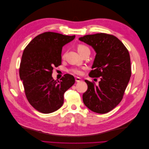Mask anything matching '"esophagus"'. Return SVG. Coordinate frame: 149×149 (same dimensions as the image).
<instances>
[{
  "label": "esophagus",
  "mask_w": 149,
  "mask_h": 149,
  "mask_svg": "<svg viewBox=\"0 0 149 149\" xmlns=\"http://www.w3.org/2000/svg\"><path fill=\"white\" fill-rule=\"evenodd\" d=\"M75 81H76L77 82H79L81 81H82V79L80 78V77H76V78H75Z\"/></svg>",
  "instance_id": "obj_1"
}]
</instances>
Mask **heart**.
<instances>
[{
  "mask_svg": "<svg viewBox=\"0 0 149 149\" xmlns=\"http://www.w3.org/2000/svg\"><path fill=\"white\" fill-rule=\"evenodd\" d=\"M77 50H78L79 53H82V52H84V51L87 50V49H89V48L86 46L84 44H79L78 45H77ZM65 57V53L63 54V56H62V58H64ZM71 72H72V73H73L74 74H81V70L79 68H72L70 70Z\"/></svg>",
  "mask_w": 149,
  "mask_h": 149,
  "instance_id": "b5f03b06",
  "label": "heart"
}]
</instances>
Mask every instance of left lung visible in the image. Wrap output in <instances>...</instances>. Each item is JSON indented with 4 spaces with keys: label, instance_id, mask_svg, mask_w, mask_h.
I'll use <instances>...</instances> for the list:
<instances>
[{
    "label": "left lung",
    "instance_id": "left-lung-1",
    "mask_svg": "<svg viewBox=\"0 0 149 149\" xmlns=\"http://www.w3.org/2000/svg\"><path fill=\"white\" fill-rule=\"evenodd\" d=\"M79 40L91 45L96 53L89 76L101 78L97 86L85 80L88 88L83 94V102L94 112L108 113L122 101L130 81L129 51L119 39L107 33L86 35Z\"/></svg>",
    "mask_w": 149,
    "mask_h": 149
}]
</instances>
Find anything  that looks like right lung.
Instances as JSON below:
<instances>
[{
    "label": "right lung",
    "instance_id": "add662e5",
    "mask_svg": "<svg viewBox=\"0 0 149 149\" xmlns=\"http://www.w3.org/2000/svg\"><path fill=\"white\" fill-rule=\"evenodd\" d=\"M75 38L54 32L35 37L24 49L19 67L24 91L29 103L38 111L51 113L60 109L65 92L75 82L65 74L60 81L52 77L53 68L61 65L62 47Z\"/></svg>",
    "mask_w": 149,
    "mask_h": 149
}]
</instances>
